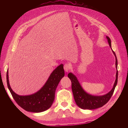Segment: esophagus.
<instances>
[{"instance_id":"esophagus-1","label":"esophagus","mask_w":128,"mask_h":128,"mask_svg":"<svg viewBox=\"0 0 128 128\" xmlns=\"http://www.w3.org/2000/svg\"><path fill=\"white\" fill-rule=\"evenodd\" d=\"M71 65L69 63H66L64 66V69L66 72H68L71 68Z\"/></svg>"}]
</instances>
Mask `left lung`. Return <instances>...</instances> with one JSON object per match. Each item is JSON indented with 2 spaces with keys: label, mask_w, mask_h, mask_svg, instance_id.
<instances>
[{
  "label": "left lung",
  "mask_w": 128,
  "mask_h": 128,
  "mask_svg": "<svg viewBox=\"0 0 128 128\" xmlns=\"http://www.w3.org/2000/svg\"><path fill=\"white\" fill-rule=\"evenodd\" d=\"M108 44L112 48L111 40L108 36H106ZM116 58V68L118 69V60L114 52L112 50ZM68 78L71 82L72 90L74 94V100L76 104L80 108L84 109H94L106 104L110 100L114 94L115 88L117 84L118 78V71L117 70L116 74V80L112 89L107 94L101 96H95L89 95L85 92L80 86L77 78L72 73H69L68 74Z\"/></svg>",
  "instance_id": "8db88e82"
}]
</instances>
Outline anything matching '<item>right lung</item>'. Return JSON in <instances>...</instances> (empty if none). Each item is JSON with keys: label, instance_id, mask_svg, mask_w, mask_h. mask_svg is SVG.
<instances>
[{"label": "right lung", "instance_id": "add662e5", "mask_svg": "<svg viewBox=\"0 0 128 128\" xmlns=\"http://www.w3.org/2000/svg\"><path fill=\"white\" fill-rule=\"evenodd\" d=\"M64 74L63 65L61 64L53 71L44 86L38 92L28 96H19L12 90L8 81V69L6 82L10 92L18 105L26 111L40 112L51 107L54 99L56 89Z\"/></svg>", "mask_w": 128, "mask_h": 128}]
</instances>
